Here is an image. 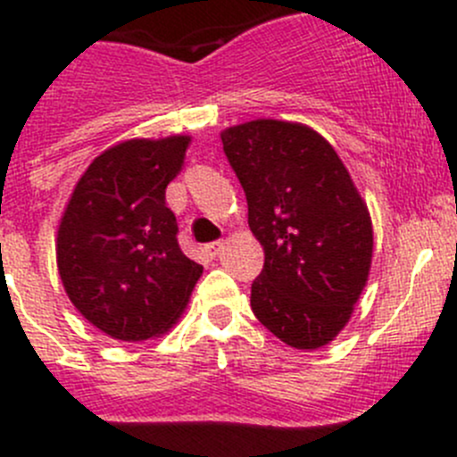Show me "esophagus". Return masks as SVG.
I'll use <instances>...</instances> for the list:
<instances>
[{"label":"esophagus","mask_w":457,"mask_h":457,"mask_svg":"<svg viewBox=\"0 0 457 457\" xmlns=\"http://www.w3.org/2000/svg\"><path fill=\"white\" fill-rule=\"evenodd\" d=\"M223 241H214V243H207L205 245V254L210 256V258H216L220 254V252H223Z\"/></svg>","instance_id":"34e87169"}]
</instances>
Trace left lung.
<instances>
[{"instance_id": "8db88e82", "label": "left lung", "mask_w": 457, "mask_h": 457, "mask_svg": "<svg viewBox=\"0 0 457 457\" xmlns=\"http://www.w3.org/2000/svg\"><path fill=\"white\" fill-rule=\"evenodd\" d=\"M265 250L252 312L276 338L318 349L347 325L371 267L367 205L334 147L301 123L258 119L220 135Z\"/></svg>"}]
</instances>
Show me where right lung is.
<instances>
[{"instance_id": "add662e5", "label": "right lung", "mask_w": 457, "mask_h": 457, "mask_svg": "<svg viewBox=\"0 0 457 457\" xmlns=\"http://www.w3.org/2000/svg\"><path fill=\"white\" fill-rule=\"evenodd\" d=\"M187 137L119 143L77 183L57 234V265L72 305L117 340H147L181 316L203 274L179 247L165 187Z\"/></svg>"}]
</instances>
